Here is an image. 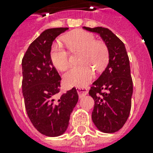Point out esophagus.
I'll use <instances>...</instances> for the list:
<instances>
[{
	"label": "esophagus",
	"instance_id": "esophagus-1",
	"mask_svg": "<svg viewBox=\"0 0 153 153\" xmlns=\"http://www.w3.org/2000/svg\"><path fill=\"white\" fill-rule=\"evenodd\" d=\"M77 92L79 94V97L81 98V97H83L86 94H87L88 93V90L86 87H82V86H79V87H77Z\"/></svg>",
	"mask_w": 153,
	"mask_h": 153
}]
</instances>
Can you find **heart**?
I'll return each instance as SVG.
<instances>
[{
  "label": "heart",
  "mask_w": 153,
  "mask_h": 153,
  "mask_svg": "<svg viewBox=\"0 0 153 153\" xmlns=\"http://www.w3.org/2000/svg\"><path fill=\"white\" fill-rule=\"evenodd\" d=\"M64 41L71 52L82 51L79 62L82 65L71 67L65 73V83L70 86H84L93 79L94 71H101L109 59V48L104 42L96 41L95 36L90 32L79 30L64 37ZM69 52L59 43L52 45L50 51L51 62L59 71L69 67Z\"/></svg>",
  "instance_id": "1"
}]
</instances>
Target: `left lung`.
<instances>
[{"instance_id": "left-lung-1", "label": "left lung", "mask_w": 153, "mask_h": 153, "mask_svg": "<svg viewBox=\"0 0 153 153\" xmlns=\"http://www.w3.org/2000/svg\"><path fill=\"white\" fill-rule=\"evenodd\" d=\"M100 35L109 48V63L94 82L89 94L94 100L92 120L103 133L117 132L126 124L130 114L133 79L125 44L108 28L83 27Z\"/></svg>"}]
</instances>
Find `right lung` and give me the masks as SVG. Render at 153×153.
<instances>
[{"label": "right lung", "mask_w": 153, "mask_h": 153, "mask_svg": "<svg viewBox=\"0 0 153 153\" xmlns=\"http://www.w3.org/2000/svg\"><path fill=\"white\" fill-rule=\"evenodd\" d=\"M68 27L45 30L30 44L22 59V91L25 109L33 126L48 137L67 130L79 95L75 87L60 92L61 77L50 58L52 42Z\"/></svg>", "instance_id": "right-lung-1"}]
</instances>
